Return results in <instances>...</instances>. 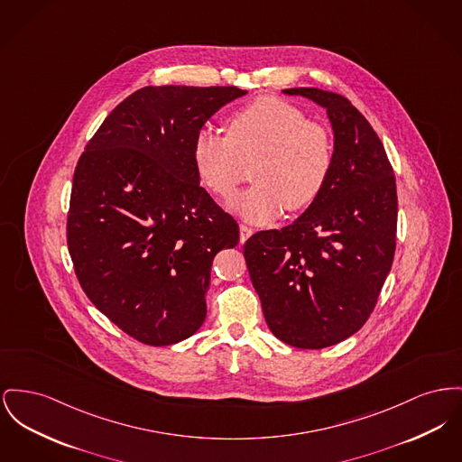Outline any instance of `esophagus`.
<instances>
[{"label": "esophagus", "mask_w": 462, "mask_h": 462, "mask_svg": "<svg viewBox=\"0 0 462 462\" xmlns=\"http://www.w3.org/2000/svg\"><path fill=\"white\" fill-rule=\"evenodd\" d=\"M239 232H241V243H245V241L253 236L254 230H253L251 226H247V225H241V226H239Z\"/></svg>", "instance_id": "34e87169"}]
</instances>
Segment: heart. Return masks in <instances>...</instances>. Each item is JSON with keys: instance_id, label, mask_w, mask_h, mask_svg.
Returning a JSON list of instances; mask_svg holds the SVG:
<instances>
[{"instance_id": "b5f03b06", "label": "heart", "mask_w": 462, "mask_h": 462, "mask_svg": "<svg viewBox=\"0 0 462 462\" xmlns=\"http://www.w3.org/2000/svg\"><path fill=\"white\" fill-rule=\"evenodd\" d=\"M193 167L204 187L226 199L243 183L253 165L254 185L228 202L251 223L281 217L288 208H309L331 172L333 139L328 127L307 120L301 109L277 97H260L236 111L226 136L200 129L191 146Z\"/></svg>"}]
</instances>
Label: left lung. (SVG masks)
<instances>
[{
  "label": "left lung",
  "instance_id": "obj_1",
  "mask_svg": "<svg viewBox=\"0 0 462 462\" xmlns=\"http://www.w3.org/2000/svg\"><path fill=\"white\" fill-rule=\"evenodd\" d=\"M326 109L333 163L325 190L281 230L251 236L245 258L272 333L299 349H325L370 318L396 247L393 167L368 120L344 96L284 88Z\"/></svg>",
  "mask_w": 462,
  "mask_h": 462
}]
</instances>
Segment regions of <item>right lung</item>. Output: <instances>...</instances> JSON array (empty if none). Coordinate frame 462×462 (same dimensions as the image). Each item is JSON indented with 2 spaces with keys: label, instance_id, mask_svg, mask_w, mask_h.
Masks as SVG:
<instances>
[{
  "label": "right lung",
  "instance_id": "right-lung-1",
  "mask_svg": "<svg viewBox=\"0 0 462 462\" xmlns=\"http://www.w3.org/2000/svg\"><path fill=\"white\" fill-rule=\"evenodd\" d=\"M237 87H143L113 109L79 161L68 247L85 295L148 346L191 337L206 319L217 251L239 225L200 187L191 146Z\"/></svg>",
  "mask_w": 462,
  "mask_h": 462
}]
</instances>
